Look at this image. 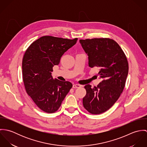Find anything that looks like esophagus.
<instances>
[{"instance_id": "esophagus-1", "label": "esophagus", "mask_w": 147, "mask_h": 147, "mask_svg": "<svg viewBox=\"0 0 147 147\" xmlns=\"http://www.w3.org/2000/svg\"><path fill=\"white\" fill-rule=\"evenodd\" d=\"M72 87L73 88H79L81 87V85L79 84H74Z\"/></svg>"}]
</instances>
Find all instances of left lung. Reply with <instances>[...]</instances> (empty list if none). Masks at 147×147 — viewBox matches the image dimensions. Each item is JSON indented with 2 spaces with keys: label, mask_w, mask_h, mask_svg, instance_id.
I'll use <instances>...</instances> for the list:
<instances>
[{
  "label": "left lung",
  "mask_w": 147,
  "mask_h": 147,
  "mask_svg": "<svg viewBox=\"0 0 147 147\" xmlns=\"http://www.w3.org/2000/svg\"><path fill=\"white\" fill-rule=\"evenodd\" d=\"M88 56L91 68H98L97 75L102 81L92 88H84L86 94L83 99L84 108L92 114H100L109 110L118 100L125 86L128 72L126 55L114 40L107 38L80 40Z\"/></svg>",
  "instance_id": "left-lung-1"
}]
</instances>
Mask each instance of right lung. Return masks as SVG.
I'll use <instances>...</instances> for the list:
<instances>
[{"label": "right lung", "mask_w": 147, "mask_h": 147, "mask_svg": "<svg viewBox=\"0 0 147 147\" xmlns=\"http://www.w3.org/2000/svg\"><path fill=\"white\" fill-rule=\"evenodd\" d=\"M73 40L43 36L33 42L22 59V79L28 94L42 111L53 113L72 87L69 82L53 79V67L58 65L61 58L76 44Z\"/></svg>", "instance_id": "1"}]
</instances>
